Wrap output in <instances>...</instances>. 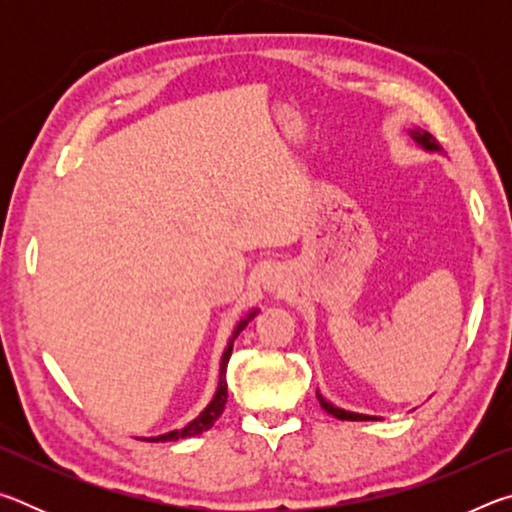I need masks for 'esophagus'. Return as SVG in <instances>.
Wrapping results in <instances>:
<instances>
[{
    "instance_id": "34e87169",
    "label": "esophagus",
    "mask_w": 512,
    "mask_h": 512,
    "mask_svg": "<svg viewBox=\"0 0 512 512\" xmlns=\"http://www.w3.org/2000/svg\"><path fill=\"white\" fill-rule=\"evenodd\" d=\"M268 284H271V289H275V287H277V284H275V282H268Z\"/></svg>"
}]
</instances>
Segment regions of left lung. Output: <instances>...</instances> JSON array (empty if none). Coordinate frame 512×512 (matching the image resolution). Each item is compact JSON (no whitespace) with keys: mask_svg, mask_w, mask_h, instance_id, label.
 I'll return each mask as SVG.
<instances>
[{"mask_svg":"<svg viewBox=\"0 0 512 512\" xmlns=\"http://www.w3.org/2000/svg\"><path fill=\"white\" fill-rule=\"evenodd\" d=\"M411 135H413V140L422 146V149H427V151H440V146H438L436 140H433V135L424 133V131H411ZM316 397H318L320 406H323V409H325L329 415H334V418H339V420H352V422H357V420H377V418H372V415H361V413L343 411V409H339V406H334L332 402H327L325 397L320 395V393H316Z\"/></svg>","mask_w":512,"mask_h":512,"instance_id":"obj_1","label":"left lung"}]
</instances>
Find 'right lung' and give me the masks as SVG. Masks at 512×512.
Segmentation results:
<instances>
[{
  "mask_svg": "<svg viewBox=\"0 0 512 512\" xmlns=\"http://www.w3.org/2000/svg\"><path fill=\"white\" fill-rule=\"evenodd\" d=\"M257 311L253 309L250 314L239 320V325L235 332H232V339L228 343V348H225L223 357H221V370H219V386H216V393L212 397V402L207 404V409L198 415L196 420H192L187 424V427L183 429H176V431H169V433H162V436L158 438H149V443H167V440H178V438H192V436H198V433H203L212 427V424L219 420V415L223 413L225 409V402H228V381H225V368H228V361H230V354H232V343H235V339L239 336L241 329H244L250 320L255 318Z\"/></svg>",
  "mask_w": 512,
  "mask_h": 512,
  "instance_id": "obj_1",
  "label": "right lung"
}]
</instances>
